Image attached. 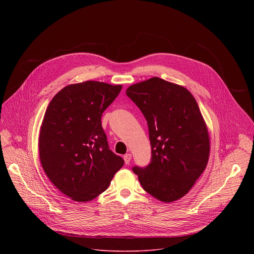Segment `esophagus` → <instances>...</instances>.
Returning <instances> with one entry per match:
<instances>
[{
  "label": "esophagus",
  "instance_id": "1",
  "mask_svg": "<svg viewBox=\"0 0 254 254\" xmlns=\"http://www.w3.org/2000/svg\"><path fill=\"white\" fill-rule=\"evenodd\" d=\"M124 160H125V163H126L127 165L129 164V162H130V160H131V155H130V154L125 155V156H124Z\"/></svg>",
  "mask_w": 254,
  "mask_h": 254
}]
</instances>
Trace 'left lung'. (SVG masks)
I'll return each instance as SVG.
<instances>
[{"instance_id": "8db88e82", "label": "left lung", "mask_w": 254, "mask_h": 254, "mask_svg": "<svg viewBox=\"0 0 254 254\" xmlns=\"http://www.w3.org/2000/svg\"><path fill=\"white\" fill-rule=\"evenodd\" d=\"M127 95L146 118L152 147L147 167L134 166L143 190L163 202L185 196L204 172L208 129L194 96L159 77L130 85Z\"/></svg>"}]
</instances>
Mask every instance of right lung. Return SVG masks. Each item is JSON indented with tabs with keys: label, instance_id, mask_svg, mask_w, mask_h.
Here are the masks:
<instances>
[{
	"label": "right lung",
	"instance_id": "add662e5",
	"mask_svg": "<svg viewBox=\"0 0 254 254\" xmlns=\"http://www.w3.org/2000/svg\"><path fill=\"white\" fill-rule=\"evenodd\" d=\"M122 85L98 81L71 84L50 101L39 136L40 161L54 186L77 202L104 192L123 158L110 150L101 116Z\"/></svg>",
	"mask_w": 254,
	"mask_h": 254
}]
</instances>
